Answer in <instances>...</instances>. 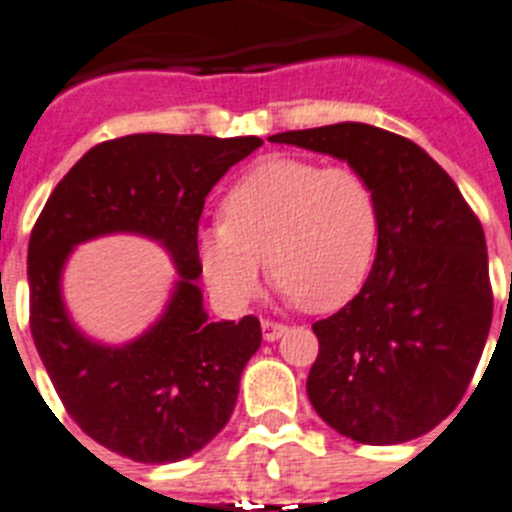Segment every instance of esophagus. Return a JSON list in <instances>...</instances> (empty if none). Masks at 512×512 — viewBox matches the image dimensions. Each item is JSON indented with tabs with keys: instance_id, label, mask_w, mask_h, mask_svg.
Segmentation results:
<instances>
[{
	"instance_id": "34e87169",
	"label": "esophagus",
	"mask_w": 512,
	"mask_h": 512,
	"mask_svg": "<svg viewBox=\"0 0 512 512\" xmlns=\"http://www.w3.org/2000/svg\"><path fill=\"white\" fill-rule=\"evenodd\" d=\"M287 330H289V327L281 325V322H274V320H264V322H261V332H264V340H269V342L279 340V337L284 335V332H287Z\"/></svg>"
}]
</instances>
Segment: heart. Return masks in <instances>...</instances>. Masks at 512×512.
<instances>
[{"instance_id": "1", "label": "heart", "mask_w": 512, "mask_h": 512, "mask_svg": "<svg viewBox=\"0 0 512 512\" xmlns=\"http://www.w3.org/2000/svg\"><path fill=\"white\" fill-rule=\"evenodd\" d=\"M375 248L378 203L363 172L299 157L251 167L225 195L223 220L198 236L205 281L231 307L259 294L266 259L289 299L330 312L363 287Z\"/></svg>"}]
</instances>
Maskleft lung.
<instances>
[{
  "instance_id": "8db88e82",
  "label": "left lung",
  "mask_w": 512,
  "mask_h": 512,
  "mask_svg": "<svg viewBox=\"0 0 512 512\" xmlns=\"http://www.w3.org/2000/svg\"><path fill=\"white\" fill-rule=\"evenodd\" d=\"M276 144L345 159L378 203V248L363 289L314 322L307 396L360 444H401L447 419L485 350L492 289L485 233L452 177L419 144L342 121L284 131Z\"/></svg>"
}]
</instances>
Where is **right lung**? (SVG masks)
<instances>
[{
    "mask_svg": "<svg viewBox=\"0 0 512 512\" xmlns=\"http://www.w3.org/2000/svg\"><path fill=\"white\" fill-rule=\"evenodd\" d=\"M259 137L129 134L88 149L58 182L27 251L30 330L65 411L93 442L144 464L180 462L228 424L261 322H210L198 279V223L215 182ZM139 232L171 251L181 279L165 314L114 349L69 322L59 274L73 245Z\"/></svg>",
    "mask_w": 512,
    "mask_h": 512,
    "instance_id": "right-lung-1",
    "label": "right lung"
}]
</instances>
